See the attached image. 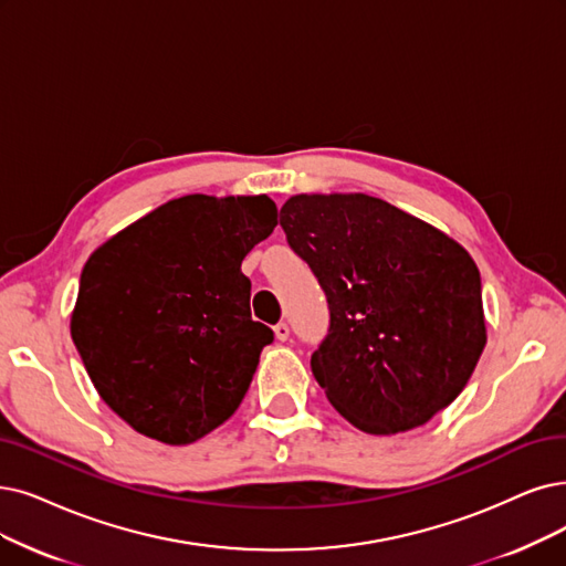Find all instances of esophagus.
I'll use <instances>...</instances> for the list:
<instances>
[{
	"instance_id": "obj_1",
	"label": "esophagus",
	"mask_w": 566,
	"mask_h": 566,
	"mask_svg": "<svg viewBox=\"0 0 566 566\" xmlns=\"http://www.w3.org/2000/svg\"><path fill=\"white\" fill-rule=\"evenodd\" d=\"M274 334H276L279 342H287V336H290V327H287L285 323H279V325L274 327Z\"/></svg>"
}]
</instances>
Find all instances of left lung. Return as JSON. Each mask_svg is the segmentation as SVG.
I'll return each mask as SVG.
<instances>
[{
    "label": "left lung",
    "instance_id": "8db88e82",
    "mask_svg": "<svg viewBox=\"0 0 566 566\" xmlns=\"http://www.w3.org/2000/svg\"><path fill=\"white\" fill-rule=\"evenodd\" d=\"M281 228L327 295L311 371L338 413L390 437L455 401L488 342L464 245L365 192L290 197Z\"/></svg>",
    "mask_w": 566,
    "mask_h": 566
}]
</instances>
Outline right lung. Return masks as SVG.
I'll use <instances>...</instances> for the list:
<instances>
[{"instance_id": "obj_1", "label": "right lung", "mask_w": 566, "mask_h": 566, "mask_svg": "<svg viewBox=\"0 0 566 566\" xmlns=\"http://www.w3.org/2000/svg\"><path fill=\"white\" fill-rule=\"evenodd\" d=\"M266 195L169 199L81 271L72 338L134 432L188 446L228 420L274 332L251 318L241 262L279 224Z\"/></svg>"}]
</instances>
